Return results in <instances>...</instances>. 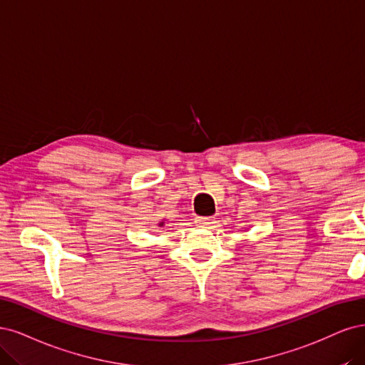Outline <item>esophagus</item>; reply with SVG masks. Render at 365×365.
Masks as SVG:
<instances>
[{
    "instance_id": "34e87169",
    "label": "esophagus",
    "mask_w": 365,
    "mask_h": 365,
    "mask_svg": "<svg viewBox=\"0 0 365 365\" xmlns=\"http://www.w3.org/2000/svg\"><path fill=\"white\" fill-rule=\"evenodd\" d=\"M195 222L200 227H210L215 222V220L212 217H195Z\"/></svg>"
}]
</instances>
